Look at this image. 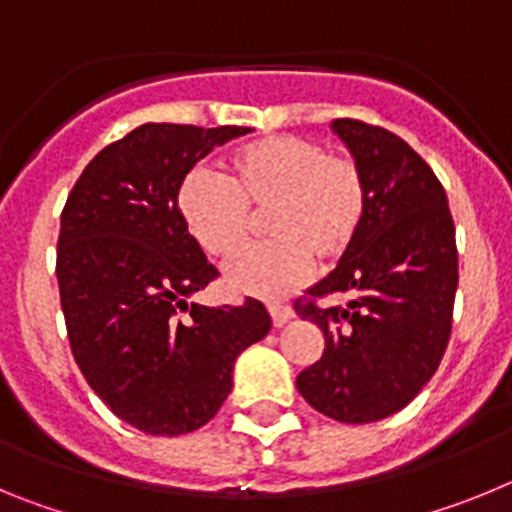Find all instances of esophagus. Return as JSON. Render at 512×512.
Masks as SVG:
<instances>
[{
	"label": "esophagus",
	"instance_id": "34e87169",
	"mask_svg": "<svg viewBox=\"0 0 512 512\" xmlns=\"http://www.w3.org/2000/svg\"><path fill=\"white\" fill-rule=\"evenodd\" d=\"M269 315H271V323H274V328H282L284 323H289V320L295 318V310L287 305H269Z\"/></svg>",
	"mask_w": 512,
	"mask_h": 512
}]
</instances>
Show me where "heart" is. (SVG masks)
<instances>
[{
    "mask_svg": "<svg viewBox=\"0 0 512 512\" xmlns=\"http://www.w3.org/2000/svg\"><path fill=\"white\" fill-rule=\"evenodd\" d=\"M369 210L364 171L346 156H330L300 135H266L220 161V182L194 171L179 184L176 212L194 246L230 259L246 246L253 217L264 216L271 241L225 269L235 295L282 300L307 279L312 259H343Z\"/></svg>",
    "mask_w": 512,
    "mask_h": 512,
    "instance_id": "1",
    "label": "heart"
}]
</instances>
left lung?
Returning a JSON list of instances; mask_svg holds the SVG:
<instances>
[{
  "mask_svg": "<svg viewBox=\"0 0 512 512\" xmlns=\"http://www.w3.org/2000/svg\"><path fill=\"white\" fill-rule=\"evenodd\" d=\"M330 128L364 171L369 210L354 248L307 289L346 295V305H295L325 336L297 390L338 423H374L405 408L441 364L459 284L456 233L441 182L405 140L348 117Z\"/></svg>",
  "mask_w": 512,
  "mask_h": 512,
  "instance_id": "8db88e82",
  "label": "left lung"
}]
</instances>
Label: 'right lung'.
I'll return each mask as SVG.
<instances>
[{"mask_svg":"<svg viewBox=\"0 0 512 512\" xmlns=\"http://www.w3.org/2000/svg\"><path fill=\"white\" fill-rule=\"evenodd\" d=\"M251 128L146 122L81 171L61 212L56 277L81 374L120 420L151 436L210 423L233 364L269 333L259 300L205 307L217 277L176 212L194 164Z\"/></svg>","mask_w":512,"mask_h":512,"instance_id":"add662e5","label":"right lung"}]
</instances>
